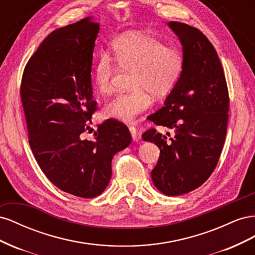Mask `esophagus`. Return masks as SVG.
I'll list each match as a JSON object with an SVG mask.
<instances>
[{"mask_svg": "<svg viewBox=\"0 0 255 255\" xmlns=\"http://www.w3.org/2000/svg\"><path fill=\"white\" fill-rule=\"evenodd\" d=\"M129 133H130V135H132V138L134 141L139 140V135H138L137 128L135 127H129Z\"/></svg>", "mask_w": 255, "mask_h": 255, "instance_id": "1", "label": "esophagus"}]
</instances>
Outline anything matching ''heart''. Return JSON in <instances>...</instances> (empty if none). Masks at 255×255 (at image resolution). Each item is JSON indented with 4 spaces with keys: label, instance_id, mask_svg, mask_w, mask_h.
<instances>
[{
    "label": "heart",
    "instance_id": "b5f03b06",
    "mask_svg": "<svg viewBox=\"0 0 255 255\" xmlns=\"http://www.w3.org/2000/svg\"><path fill=\"white\" fill-rule=\"evenodd\" d=\"M112 55L103 52L97 58L92 78L100 95H110L115 89L119 70L132 72L128 94H122L103 109L105 118L133 122L138 115L149 109L151 97H163L179 80L183 57L179 51L144 33H128L115 39ZM114 59L116 63H113Z\"/></svg>",
    "mask_w": 255,
    "mask_h": 255
}]
</instances>
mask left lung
<instances>
[{
  "instance_id": "1",
  "label": "left lung",
  "mask_w": 255,
  "mask_h": 255,
  "mask_svg": "<svg viewBox=\"0 0 255 255\" xmlns=\"http://www.w3.org/2000/svg\"><path fill=\"white\" fill-rule=\"evenodd\" d=\"M183 47V70L164 106L150 116L156 126L174 129L167 140L155 128L142 135L155 143L159 158L151 172L155 187L166 196L198 188L217 166L226 140L229 91L213 44L196 27L168 23Z\"/></svg>"
}]
</instances>
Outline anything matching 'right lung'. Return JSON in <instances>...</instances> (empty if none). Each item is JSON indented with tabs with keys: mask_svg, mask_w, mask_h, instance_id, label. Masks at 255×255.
<instances>
[{
	"mask_svg": "<svg viewBox=\"0 0 255 255\" xmlns=\"http://www.w3.org/2000/svg\"><path fill=\"white\" fill-rule=\"evenodd\" d=\"M100 24L90 17L52 32L29 58L21 82L28 142L45 176L81 198L101 195L112 159L132 141L123 123L106 120L82 139L97 109L91 65Z\"/></svg>",
	"mask_w": 255,
	"mask_h": 255,
	"instance_id": "add662e5",
	"label": "right lung"
}]
</instances>
